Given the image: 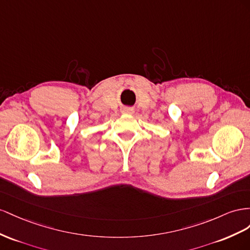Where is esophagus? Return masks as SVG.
I'll return each mask as SVG.
<instances>
[{
    "instance_id": "obj_1",
    "label": "esophagus",
    "mask_w": 250,
    "mask_h": 250,
    "mask_svg": "<svg viewBox=\"0 0 250 250\" xmlns=\"http://www.w3.org/2000/svg\"><path fill=\"white\" fill-rule=\"evenodd\" d=\"M121 112H123L124 114H133L134 109L130 108V106H125V108H123V110H121Z\"/></svg>"
}]
</instances>
